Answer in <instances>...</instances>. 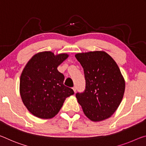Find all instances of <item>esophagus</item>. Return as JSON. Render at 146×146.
I'll return each instance as SVG.
<instances>
[{"mask_svg":"<svg viewBox=\"0 0 146 146\" xmlns=\"http://www.w3.org/2000/svg\"><path fill=\"white\" fill-rule=\"evenodd\" d=\"M72 89H73L74 91V92H76V87H74L72 88Z\"/></svg>","mask_w":146,"mask_h":146,"instance_id":"34e87169","label":"esophagus"}]
</instances>
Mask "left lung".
<instances>
[{
    "label": "left lung",
    "instance_id": "obj_1",
    "mask_svg": "<svg viewBox=\"0 0 146 146\" xmlns=\"http://www.w3.org/2000/svg\"><path fill=\"white\" fill-rule=\"evenodd\" d=\"M76 58L84 70L85 89L76 93L83 113L90 120L110 118L120 106L125 80L114 59L104 51L78 53Z\"/></svg>",
    "mask_w": 146,
    "mask_h": 146
}]
</instances>
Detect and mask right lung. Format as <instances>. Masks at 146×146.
Masks as SVG:
<instances>
[{
  "instance_id": "1",
  "label": "right lung",
  "mask_w": 146,
  "mask_h": 146,
  "mask_svg": "<svg viewBox=\"0 0 146 146\" xmlns=\"http://www.w3.org/2000/svg\"><path fill=\"white\" fill-rule=\"evenodd\" d=\"M68 57L42 52L31 58L21 74L20 94L23 102L33 115L50 119L59 113L66 98L74 94L63 85L64 76L57 66Z\"/></svg>"
}]
</instances>
